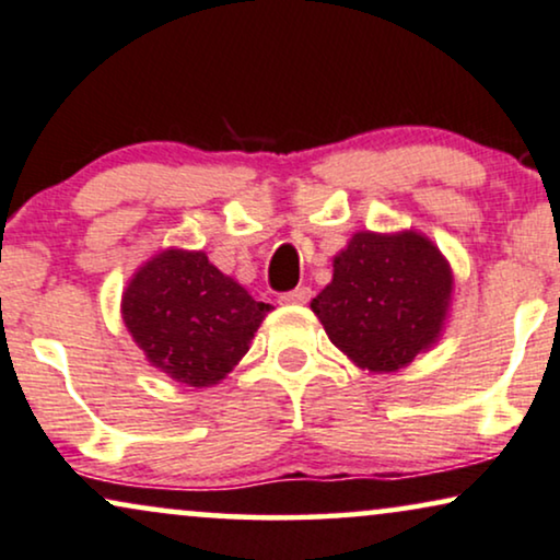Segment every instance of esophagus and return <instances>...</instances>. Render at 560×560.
Here are the masks:
<instances>
[{
    "label": "esophagus",
    "instance_id": "1",
    "mask_svg": "<svg viewBox=\"0 0 560 560\" xmlns=\"http://www.w3.org/2000/svg\"><path fill=\"white\" fill-rule=\"evenodd\" d=\"M310 296H313V289H310V287H296L294 292L281 294L279 302L281 304H304V302H310Z\"/></svg>",
    "mask_w": 560,
    "mask_h": 560
}]
</instances>
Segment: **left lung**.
Returning <instances> with one entry per match:
<instances>
[{"mask_svg": "<svg viewBox=\"0 0 560 560\" xmlns=\"http://www.w3.org/2000/svg\"><path fill=\"white\" fill-rule=\"evenodd\" d=\"M452 289L450 260L427 235L362 230L332 258L330 284L310 307L359 370L390 374L442 338Z\"/></svg>", "mask_w": 560, "mask_h": 560, "instance_id": "8db88e82", "label": "left lung"}]
</instances>
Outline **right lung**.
Instances as JSON below:
<instances>
[{"label":"right lung","mask_w":560,"mask_h":560,"mask_svg":"<svg viewBox=\"0 0 560 560\" xmlns=\"http://www.w3.org/2000/svg\"><path fill=\"white\" fill-rule=\"evenodd\" d=\"M271 304L256 302L203 250L167 247L144 260L121 317L147 362L188 387H214L240 364Z\"/></svg>","instance_id":"add662e5"}]
</instances>
